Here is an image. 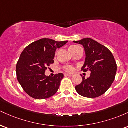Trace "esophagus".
Instances as JSON below:
<instances>
[{"mask_svg": "<svg viewBox=\"0 0 128 128\" xmlns=\"http://www.w3.org/2000/svg\"><path fill=\"white\" fill-rule=\"evenodd\" d=\"M73 75L72 74H64V76H66V77H67V76H68V77H71V76H72Z\"/></svg>", "mask_w": 128, "mask_h": 128, "instance_id": "34e87169", "label": "esophagus"}]
</instances>
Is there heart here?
<instances>
[{"mask_svg":"<svg viewBox=\"0 0 128 128\" xmlns=\"http://www.w3.org/2000/svg\"><path fill=\"white\" fill-rule=\"evenodd\" d=\"M78 48H79V46H74V45L71 46L69 48V50H70V52H71L72 54H73L74 52H75V51L77 50V49ZM63 69H64L66 72H67L68 73H72L74 70V67L71 66H64V67H63Z\"/></svg>","mask_w":128,"mask_h":128,"instance_id":"obj_1","label":"heart"}]
</instances>
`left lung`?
<instances>
[{
	"instance_id": "left-lung-1",
	"label": "left lung",
	"mask_w": 128,
	"mask_h": 128,
	"mask_svg": "<svg viewBox=\"0 0 128 128\" xmlns=\"http://www.w3.org/2000/svg\"><path fill=\"white\" fill-rule=\"evenodd\" d=\"M75 43L84 46L86 58L82 70L91 72L90 76L85 79L75 86L78 93L88 98H95L104 94L111 86L117 71V64L114 57L108 48L90 38Z\"/></svg>"
}]
</instances>
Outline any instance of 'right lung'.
Returning <instances> with one entry per match:
<instances>
[{
	"label": "right lung",
	"instance_id": "add662e5",
	"mask_svg": "<svg viewBox=\"0 0 128 128\" xmlns=\"http://www.w3.org/2000/svg\"><path fill=\"white\" fill-rule=\"evenodd\" d=\"M67 42L42 38L23 50L16 66V74L18 82L29 96L45 99L54 96L58 90L64 74L58 73L51 77L46 76L44 73L54 64L56 49Z\"/></svg>",
	"mask_w": 128,
	"mask_h": 128
}]
</instances>
